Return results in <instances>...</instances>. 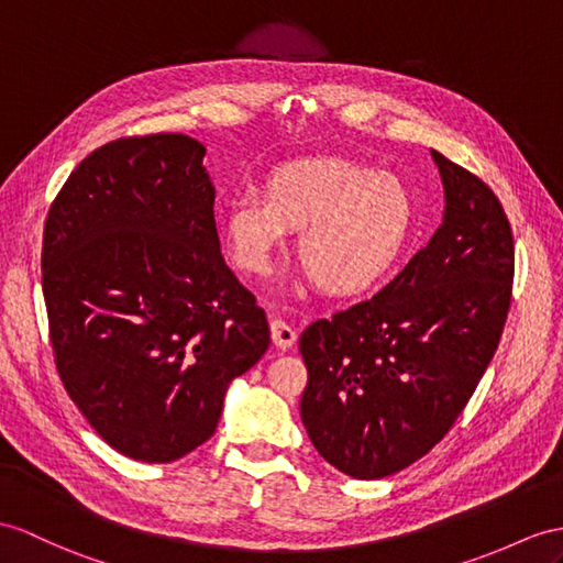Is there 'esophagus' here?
I'll list each match as a JSON object with an SVG mask.
<instances>
[{
  "label": "esophagus",
  "mask_w": 563,
  "mask_h": 563,
  "mask_svg": "<svg viewBox=\"0 0 563 563\" xmlns=\"http://www.w3.org/2000/svg\"><path fill=\"white\" fill-rule=\"evenodd\" d=\"M269 329H272V341H274V346L282 349V351H286V349H291V346H294L296 332H294V329H291L289 324H286L284 320H277V318H274V320L269 322Z\"/></svg>",
  "instance_id": "34e87169"
}]
</instances>
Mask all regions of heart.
Listing matches in <instances>:
<instances>
[{"mask_svg": "<svg viewBox=\"0 0 563 563\" xmlns=\"http://www.w3.org/2000/svg\"><path fill=\"white\" fill-rule=\"evenodd\" d=\"M416 227V200L394 174L361 162L314 157L274 169L263 196L229 205L224 229L245 272L263 274L284 243L300 231L298 265L327 296H361L387 277Z\"/></svg>", "mask_w": 563, "mask_h": 563, "instance_id": "1", "label": "heart"}]
</instances>
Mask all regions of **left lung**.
Segmentation results:
<instances>
[{
    "label": "left lung",
    "mask_w": 563,
    "mask_h": 563,
    "mask_svg": "<svg viewBox=\"0 0 563 563\" xmlns=\"http://www.w3.org/2000/svg\"><path fill=\"white\" fill-rule=\"evenodd\" d=\"M442 227L373 298L312 322L300 418L336 471L377 479L444 440L495 355L511 306L514 234L483 178L432 150Z\"/></svg>",
    "instance_id": "left-lung-1"
}]
</instances>
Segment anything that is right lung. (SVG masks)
<instances>
[{
    "label": "right lung",
    "instance_id": "obj_1",
    "mask_svg": "<svg viewBox=\"0 0 563 563\" xmlns=\"http://www.w3.org/2000/svg\"><path fill=\"white\" fill-rule=\"evenodd\" d=\"M205 147L131 135L78 164L43 234V294L66 394L143 463L208 442L231 379L269 346L255 296L219 253Z\"/></svg>",
    "mask_w": 563,
    "mask_h": 563
}]
</instances>
